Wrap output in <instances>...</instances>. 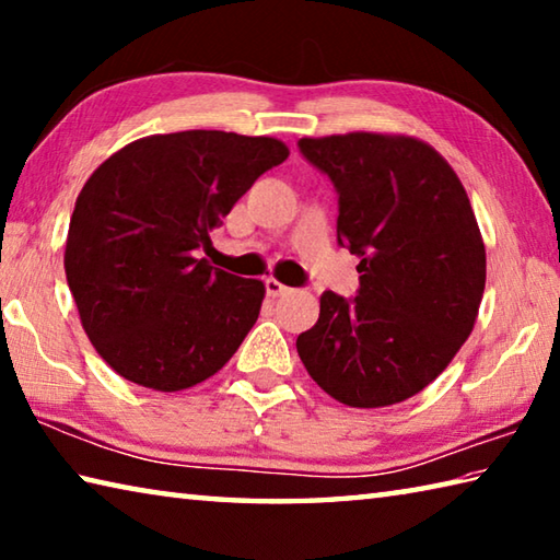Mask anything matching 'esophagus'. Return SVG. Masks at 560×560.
I'll list each match as a JSON object with an SVG mask.
<instances>
[{
  "label": "esophagus",
  "mask_w": 560,
  "mask_h": 560,
  "mask_svg": "<svg viewBox=\"0 0 560 560\" xmlns=\"http://www.w3.org/2000/svg\"><path fill=\"white\" fill-rule=\"evenodd\" d=\"M264 283H267V293L271 299H279V296H283V293L291 291L289 287H283V283L279 279H273V277H269Z\"/></svg>",
  "instance_id": "34e87169"
}]
</instances>
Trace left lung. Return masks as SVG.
<instances>
[{"instance_id":"1","label":"left lung","mask_w":560,"mask_h":560,"mask_svg":"<svg viewBox=\"0 0 560 560\" xmlns=\"http://www.w3.org/2000/svg\"><path fill=\"white\" fill-rule=\"evenodd\" d=\"M338 189V244L358 254L353 301L320 296L296 338L308 375L348 407H387L424 390L469 338L487 249L462 179L412 136L301 138Z\"/></svg>"}]
</instances>
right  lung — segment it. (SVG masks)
<instances>
[{"instance_id":"obj_1","label":"right lung","mask_w":560,"mask_h":560,"mask_svg":"<svg viewBox=\"0 0 560 560\" xmlns=\"http://www.w3.org/2000/svg\"><path fill=\"white\" fill-rule=\"evenodd\" d=\"M287 158V143L269 136L183 130L132 140L93 170L63 269L83 330L120 377L177 393L236 353L267 289L197 252L254 179Z\"/></svg>"}]
</instances>
